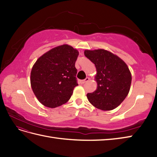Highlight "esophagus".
<instances>
[{"instance_id":"esophagus-1","label":"esophagus","mask_w":157,"mask_h":157,"mask_svg":"<svg viewBox=\"0 0 157 157\" xmlns=\"http://www.w3.org/2000/svg\"><path fill=\"white\" fill-rule=\"evenodd\" d=\"M89 80H90V78H86L85 79H83V80L79 81V84H84V83L88 82Z\"/></svg>"}]
</instances>
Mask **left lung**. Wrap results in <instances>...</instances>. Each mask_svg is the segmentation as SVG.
Segmentation results:
<instances>
[{
	"label": "left lung",
	"instance_id": "obj_1",
	"mask_svg": "<svg viewBox=\"0 0 157 157\" xmlns=\"http://www.w3.org/2000/svg\"><path fill=\"white\" fill-rule=\"evenodd\" d=\"M84 55L96 69L97 88L87 94L89 102L102 111L115 109L129 92L132 74L128 65L117 55L105 49L85 50Z\"/></svg>",
	"mask_w": 157,
	"mask_h": 157
}]
</instances>
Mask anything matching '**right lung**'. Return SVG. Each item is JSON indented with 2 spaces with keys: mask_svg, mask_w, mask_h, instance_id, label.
Returning <instances> with one entry per match:
<instances>
[{
  "mask_svg": "<svg viewBox=\"0 0 157 157\" xmlns=\"http://www.w3.org/2000/svg\"><path fill=\"white\" fill-rule=\"evenodd\" d=\"M77 49L63 44L45 52L37 59L30 73L31 87L39 102L55 108L67 102L78 86L75 63Z\"/></svg>",
  "mask_w": 157,
  "mask_h": 157,
  "instance_id": "1",
  "label": "right lung"
}]
</instances>
